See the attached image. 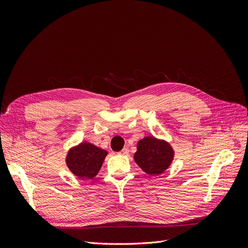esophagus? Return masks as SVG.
I'll list each match as a JSON object with an SVG mask.
<instances>
[{
    "label": "esophagus",
    "mask_w": 248,
    "mask_h": 248,
    "mask_svg": "<svg viewBox=\"0 0 248 248\" xmlns=\"http://www.w3.org/2000/svg\"><path fill=\"white\" fill-rule=\"evenodd\" d=\"M120 154L122 155H128L129 154V149L128 148H123V150L121 152H120Z\"/></svg>",
    "instance_id": "34e87169"
}]
</instances>
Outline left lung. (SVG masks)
<instances>
[{
    "label": "left lung",
    "instance_id": "8db88e82",
    "mask_svg": "<svg viewBox=\"0 0 248 248\" xmlns=\"http://www.w3.org/2000/svg\"><path fill=\"white\" fill-rule=\"evenodd\" d=\"M172 157L174 152L168 142L148 137L139 141L134 160L148 175H159L170 167Z\"/></svg>",
    "mask_w": 248,
    "mask_h": 248
}]
</instances>
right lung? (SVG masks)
I'll return each instance as SVG.
<instances>
[{
  "mask_svg": "<svg viewBox=\"0 0 248 248\" xmlns=\"http://www.w3.org/2000/svg\"><path fill=\"white\" fill-rule=\"evenodd\" d=\"M107 155L104 150L89 142H81L70 150L66 162L77 177L92 179L98 174Z\"/></svg>",
  "mask_w": 248,
  "mask_h": 248,
  "instance_id": "obj_1",
  "label": "right lung"
}]
</instances>
